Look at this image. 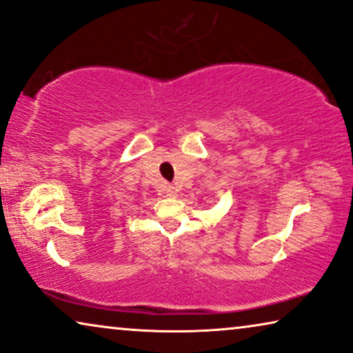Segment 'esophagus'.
I'll return each mask as SVG.
<instances>
[{"label":"esophagus","mask_w":353,"mask_h":353,"mask_svg":"<svg viewBox=\"0 0 353 353\" xmlns=\"http://www.w3.org/2000/svg\"><path fill=\"white\" fill-rule=\"evenodd\" d=\"M165 194H167L168 197H176V196H178V188L172 186V185L165 186Z\"/></svg>","instance_id":"34e87169"}]
</instances>
